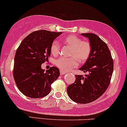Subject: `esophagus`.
<instances>
[{
	"mask_svg": "<svg viewBox=\"0 0 127 127\" xmlns=\"http://www.w3.org/2000/svg\"><path fill=\"white\" fill-rule=\"evenodd\" d=\"M60 74L61 75H63V74H65V73H65V72H64V71H62V70H60Z\"/></svg>",
	"mask_w": 127,
	"mask_h": 127,
	"instance_id": "34e87169",
	"label": "esophagus"
}]
</instances>
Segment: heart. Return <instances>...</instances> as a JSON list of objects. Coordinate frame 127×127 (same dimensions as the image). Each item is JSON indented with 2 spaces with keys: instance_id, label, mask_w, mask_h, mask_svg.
Returning <instances> with one entry per match:
<instances>
[{
  "instance_id": "1",
  "label": "heart",
  "mask_w": 127,
  "mask_h": 127,
  "mask_svg": "<svg viewBox=\"0 0 127 127\" xmlns=\"http://www.w3.org/2000/svg\"><path fill=\"white\" fill-rule=\"evenodd\" d=\"M63 42L71 47L69 53L70 57H60L55 61L56 65L61 70L65 72L70 71L71 68L77 66L78 61L80 63H84L89 58L91 47L89 41L82 40L81 38L75 35H69L63 38ZM60 48L58 41H53L50 47L52 54L54 56L57 55L60 52Z\"/></svg>"
}]
</instances>
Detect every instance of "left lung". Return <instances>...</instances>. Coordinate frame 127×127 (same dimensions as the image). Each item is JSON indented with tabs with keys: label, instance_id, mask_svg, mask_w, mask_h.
Here are the masks:
<instances>
[{
	"label": "left lung",
	"instance_id": "8db88e82",
	"mask_svg": "<svg viewBox=\"0 0 127 127\" xmlns=\"http://www.w3.org/2000/svg\"><path fill=\"white\" fill-rule=\"evenodd\" d=\"M88 38L91 52L80 70L89 73L85 77L75 75V81L67 87V94L77 103L87 104L95 101L106 91L113 72V60L106 43L94 33H82Z\"/></svg>",
	"mask_w": 127,
	"mask_h": 127
}]
</instances>
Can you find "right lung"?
<instances>
[{
	"label": "right lung",
	"mask_w": 127,
	"mask_h": 127,
	"mask_svg": "<svg viewBox=\"0 0 127 127\" xmlns=\"http://www.w3.org/2000/svg\"><path fill=\"white\" fill-rule=\"evenodd\" d=\"M62 32L41 30L29 34L20 43L14 60L13 77L20 92L28 97H45L51 91V84L60 76L59 69L41 68L51 54L50 47Z\"/></svg>",
	"instance_id": "1"
}]
</instances>
